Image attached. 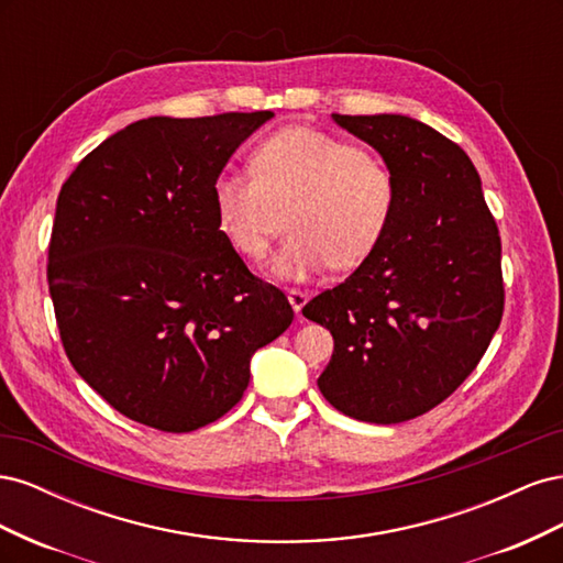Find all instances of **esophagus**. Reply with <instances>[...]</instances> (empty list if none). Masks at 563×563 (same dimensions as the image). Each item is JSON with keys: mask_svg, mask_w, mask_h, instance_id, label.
Segmentation results:
<instances>
[{"mask_svg": "<svg viewBox=\"0 0 563 563\" xmlns=\"http://www.w3.org/2000/svg\"><path fill=\"white\" fill-rule=\"evenodd\" d=\"M286 296H288V302H291V308H294L296 314H300V310L305 308V302L310 300V296L305 291H298V288H291V291H288Z\"/></svg>", "mask_w": 563, "mask_h": 563, "instance_id": "esophagus-1", "label": "esophagus"}]
</instances>
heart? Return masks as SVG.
<instances>
[{"instance_id":"obj_1","label":"heart","mask_w":563,"mask_h":563,"mask_svg":"<svg viewBox=\"0 0 563 563\" xmlns=\"http://www.w3.org/2000/svg\"><path fill=\"white\" fill-rule=\"evenodd\" d=\"M253 174L220 168L211 203L220 234L249 261L269 246L272 207H284L291 236L269 261V275L305 282L333 265L352 269L376 251L395 211L389 168L356 145L310 126L279 129L251 155Z\"/></svg>"}]
</instances>
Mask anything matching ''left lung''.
I'll list each match as a JSON object with an SVG mask.
<instances>
[{"label":"left lung","instance_id":"8db88e82","mask_svg":"<svg viewBox=\"0 0 563 563\" xmlns=\"http://www.w3.org/2000/svg\"><path fill=\"white\" fill-rule=\"evenodd\" d=\"M395 178L380 244L302 308L333 354L317 385L340 413L391 424L428 413L479 364L505 305L500 236L465 150L406 114H331Z\"/></svg>","mask_w":563,"mask_h":563}]
</instances>
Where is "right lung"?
<instances>
[{"label": "right lung", "mask_w": 563, "mask_h": 563, "mask_svg": "<svg viewBox=\"0 0 563 563\" xmlns=\"http://www.w3.org/2000/svg\"><path fill=\"white\" fill-rule=\"evenodd\" d=\"M269 110L147 117L60 187L48 294L67 360L119 413L203 428L242 399L253 352L294 321L220 234L211 183Z\"/></svg>", "instance_id": "right-lung-1"}]
</instances>
